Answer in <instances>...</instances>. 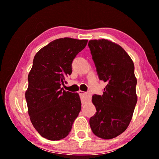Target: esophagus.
I'll list each match as a JSON object with an SVG mask.
<instances>
[{
    "label": "esophagus",
    "instance_id": "obj_1",
    "mask_svg": "<svg viewBox=\"0 0 159 159\" xmlns=\"http://www.w3.org/2000/svg\"><path fill=\"white\" fill-rule=\"evenodd\" d=\"M78 93H79V95H80V97L82 98V99L84 98V100H83V103L84 102H85V101H87V100H90V98H91V95L90 92H83V91L82 90H80L79 92H78Z\"/></svg>",
    "mask_w": 159,
    "mask_h": 159
}]
</instances>
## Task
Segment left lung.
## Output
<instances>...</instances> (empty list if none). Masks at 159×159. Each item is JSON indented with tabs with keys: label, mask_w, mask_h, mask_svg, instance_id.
I'll return each instance as SVG.
<instances>
[{
	"label": "left lung",
	"mask_w": 159,
	"mask_h": 159,
	"mask_svg": "<svg viewBox=\"0 0 159 159\" xmlns=\"http://www.w3.org/2000/svg\"><path fill=\"white\" fill-rule=\"evenodd\" d=\"M88 46L99 80L107 83L103 95H93L97 111L90 125L95 135L108 140L125 132L132 119L138 101L134 63L120 45L109 40H90Z\"/></svg>",
	"instance_id": "obj_1"
}]
</instances>
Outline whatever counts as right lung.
Here are the masks:
<instances>
[{
    "mask_svg": "<svg viewBox=\"0 0 159 159\" xmlns=\"http://www.w3.org/2000/svg\"><path fill=\"white\" fill-rule=\"evenodd\" d=\"M88 40L64 38L52 41L34 56L25 93L32 125L43 138H66L81 110L77 93L61 88L72 72L71 64Z\"/></svg>",
    "mask_w": 159,
    "mask_h": 159,
    "instance_id": "1",
    "label": "right lung"
}]
</instances>
